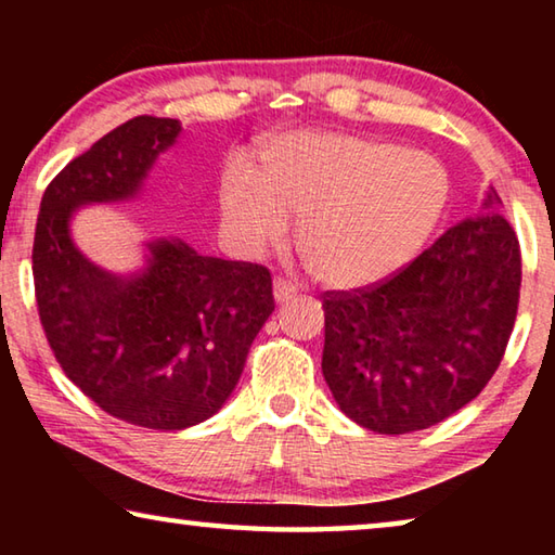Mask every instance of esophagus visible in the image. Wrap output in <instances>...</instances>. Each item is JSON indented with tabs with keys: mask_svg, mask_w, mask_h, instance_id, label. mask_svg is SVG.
<instances>
[{
	"mask_svg": "<svg viewBox=\"0 0 555 555\" xmlns=\"http://www.w3.org/2000/svg\"><path fill=\"white\" fill-rule=\"evenodd\" d=\"M300 291V286L296 284V281L291 279H276L274 281V298L279 300V304H286V300L294 298Z\"/></svg>",
	"mask_w": 555,
	"mask_h": 555,
	"instance_id": "esophagus-1",
	"label": "esophagus"
}]
</instances>
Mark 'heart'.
I'll return each mask as SVG.
<instances>
[{
  "instance_id": "b5f03b06",
  "label": "heart",
  "mask_w": 555,
  "mask_h": 555,
  "mask_svg": "<svg viewBox=\"0 0 555 555\" xmlns=\"http://www.w3.org/2000/svg\"><path fill=\"white\" fill-rule=\"evenodd\" d=\"M436 156L350 131L304 129L261 149V173L232 162L220 181L224 220L251 247L279 244L300 222V255L335 288L397 274L426 247L448 208Z\"/></svg>"
}]
</instances>
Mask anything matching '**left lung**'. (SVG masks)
<instances>
[{"label": "left lung", "instance_id": "8db88e82", "mask_svg": "<svg viewBox=\"0 0 555 555\" xmlns=\"http://www.w3.org/2000/svg\"><path fill=\"white\" fill-rule=\"evenodd\" d=\"M519 288V240L487 212L377 284L325 291L323 377L337 406L387 436L453 416L500 367Z\"/></svg>", "mask_w": 555, "mask_h": 555}]
</instances>
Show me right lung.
<instances>
[{"label": "right lung", "mask_w": 555, "mask_h": 555, "mask_svg": "<svg viewBox=\"0 0 555 555\" xmlns=\"http://www.w3.org/2000/svg\"><path fill=\"white\" fill-rule=\"evenodd\" d=\"M178 131V119L142 115L73 158L46 188L31 251L36 306L65 377L109 416L154 430L218 413L274 311L261 264L154 240L144 264L121 276L73 244V212L137 195Z\"/></svg>", "instance_id": "obj_1"}]
</instances>
